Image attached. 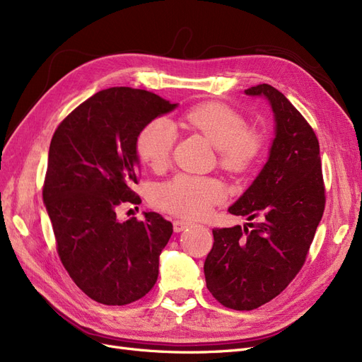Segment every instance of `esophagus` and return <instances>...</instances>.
Segmentation results:
<instances>
[{"instance_id":"obj_1","label":"esophagus","mask_w":362,"mask_h":362,"mask_svg":"<svg viewBox=\"0 0 362 362\" xmlns=\"http://www.w3.org/2000/svg\"><path fill=\"white\" fill-rule=\"evenodd\" d=\"M190 226V221L187 220H173V230L175 232H182L184 229H187Z\"/></svg>"}]
</instances>
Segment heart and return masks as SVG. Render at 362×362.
Instances as JSON below:
<instances>
[{"label": "heart", "instance_id": "1", "mask_svg": "<svg viewBox=\"0 0 362 362\" xmlns=\"http://www.w3.org/2000/svg\"><path fill=\"white\" fill-rule=\"evenodd\" d=\"M184 121L217 148L218 165L230 173L252 170L265 153V134L247 127L245 118L228 105L199 103L185 112ZM175 139L172 124L156 118L138 133L136 153L149 168L163 169L169 163ZM223 199L224 187L217 180L187 173H180L154 190V201L161 209L185 218L206 216Z\"/></svg>", "mask_w": 362, "mask_h": 362}]
</instances>
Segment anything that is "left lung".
Segmentation results:
<instances>
[{
  "label": "left lung",
  "mask_w": 362,
  "mask_h": 362,
  "mask_svg": "<svg viewBox=\"0 0 362 362\" xmlns=\"http://www.w3.org/2000/svg\"><path fill=\"white\" fill-rule=\"evenodd\" d=\"M264 95L274 112L276 138L257 178L229 213L247 226L213 229L204 271L206 288L228 308L255 310L281 293L307 259L325 209L319 141L307 119L268 83L245 90Z\"/></svg>",
  "instance_id": "8db88e82"
}]
</instances>
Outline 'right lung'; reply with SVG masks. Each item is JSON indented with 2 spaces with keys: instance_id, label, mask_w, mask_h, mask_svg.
<instances>
[{
  "instance_id": "obj_1",
  "label": "right lung",
  "mask_w": 362,
  "mask_h": 362,
  "mask_svg": "<svg viewBox=\"0 0 362 362\" xmlns=\"http://www.w3.org/2000/svg\"><path fill=\"white\" fill-rule=\"evenodd\" d=\"M160 95L130 86L95 93L59 122L49 146L43 201L57 252L71 280L91 300L126 305L158 277V256L173 232L157 213L117 218L139 205L136 138L146 122L175 109Z\"/></svg>"
}]
</instances>
